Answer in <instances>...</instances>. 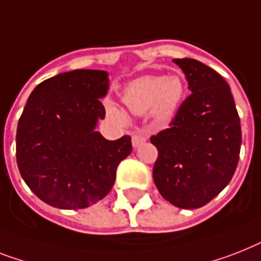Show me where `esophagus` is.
Returning <instances> with one entry per match:
<instances>
[{
    "label": "esophagus",
    "instance_id": "esophagus-1",
    "mask_svg": "<svg viewBox=\"0 0 261 261\" xmlns=\"http://www.w3.org/2000/svg\"><path fill=\"white\" fill-rule=\"evenodd\" d=\"M131 141H133V147L134 149H137V147H139L141 145H143L146 141H147V135H146L145 131H137V133H134L133 134V138H131Z\"/></svg>",
    "mask_w": 261,
    "mask_h": 261
}]
</instances>
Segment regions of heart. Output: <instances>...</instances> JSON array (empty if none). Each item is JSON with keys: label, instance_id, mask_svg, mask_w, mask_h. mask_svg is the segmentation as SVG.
I'll use <instances>...</instances> for the list:
<instances>
[{"label": "heart", "instance_id": "obj_1", "mask_svg": "<svg viewBox=\"0 0 261 261\" xmlns=\"http://www.w3.org/2000/svg\"><path fill=\"white\" fill-rule=\"evenodd\" d=\"M186 94V84L181 76L146 75L133 80L123 91V101L134 115H145L156 126H166L174 119ZM107 112L118 123H128V115L122 107L109 103Z\"/></svg>", "mask_w": 261, "mask_h": 261}]
</instances>
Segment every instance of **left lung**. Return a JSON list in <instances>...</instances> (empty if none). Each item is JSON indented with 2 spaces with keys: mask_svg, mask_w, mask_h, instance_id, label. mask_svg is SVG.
<instances>
[{
  "mask_svg": "<svg viewBox=\"0 0 261 261\" xmlns=\"http://www.w3.org/2000/svg\"><path fill=\"white\" fill-rule=\"evenodd\" d=\"M192 95L170 128L151 137L158 149L152 169L156 189L181 209L206 205L234 174L241 146L240 118L228 83L194 59H175Z\"/></svg>",
  "mask_w": 261,
  "mask_h": 261,
  "instance_id": "left-lung-1",
  "label": "left lung"
}]
</instances>
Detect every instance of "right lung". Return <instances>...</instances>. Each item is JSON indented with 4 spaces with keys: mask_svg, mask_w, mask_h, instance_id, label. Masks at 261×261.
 I'll return each instance as SVG.
<instances>
[{
    "mask_svg": "<svg viewBox=\"0 0 261 261\" xmlns=\"http://www.w3.org/2000/svg\"><path fill=\"white\" fill-rule=\"evenodd\" d=\"M109 72L75 69L32 91L16 135L18 170L29 189L59 209H83L105 198L116 167L130 155L128 135L109 141L96 131Z\"/></svg>",
    "mask_w": 261,
    "mask_h": 261,
    "instance_id": "obj_1",
    "label": "right lung"
}]
</instances>
